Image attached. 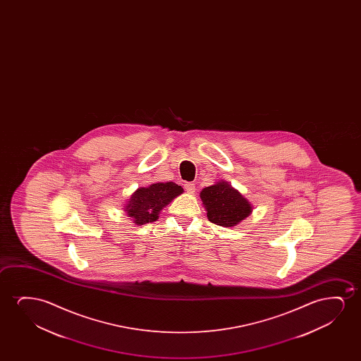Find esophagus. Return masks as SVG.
Instances as JSON below:
<instances>
[{
	"label": "esophagus",
	"instance_id": "34e87169",
	"mask_svg": "<svg viewBox=\"0 0 361 361\" xmlns=\"http://www.w3.org/2000/svg\"><path fill=\"white\" fill-rule=\"evenodd\" d=\"M183 186H185V190H186L188 193H193L196 191V186H195V183H186Z\"/></svg>",
	"mask_w": 361,
	"mask_h": 361
}]
</instances>
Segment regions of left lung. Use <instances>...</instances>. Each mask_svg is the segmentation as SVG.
Listing matches in <instances>:
<instances>
[{
	"label": "left lung",
	"instance_id": "left-lung-1",
	"mask_svg": "<svg viewBox=\"0 0 361 361\" xmlns=\"http://www.w3.org/2000/svg\"><path fill=\"white\" fill-rule=\"evenodd\" d=\"M200 197L209 222L221 227H234L252 213V204L226 181L203 188Z\"/></svg>",
	"mask_w": 361,
	"mask_h": 361
}]
</instances>
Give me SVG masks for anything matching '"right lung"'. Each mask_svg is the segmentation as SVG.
<instances>
[{"label":"right lung","mask_w":361,"mask_h":361,"mask_svg":"<svg viewBox=\"0 0 361 361\" xmlns=\"http://www.w3.org/2000/svg\"><path fill=\"white\" fill-rule=\"evenodd\" d=\"M183 192V188L175 183H152L148 188H139L129 198L124 211L135 224L143 226L157 221L160 211Z\"/></svg>","instance_id":"add662e5"}]
</instances>
